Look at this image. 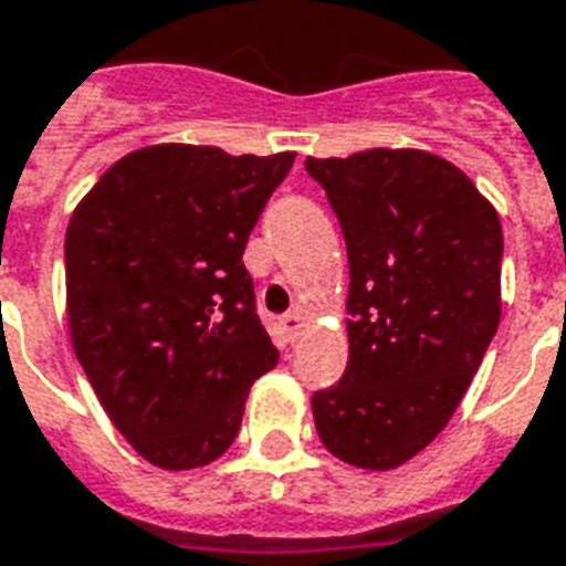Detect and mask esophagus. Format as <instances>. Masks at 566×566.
<instances>
[{
  "instance_id": "obj_1",
  "label": "esophagus",
  "mask_w": 566,
  "mask_h": 566,
  "mask_svg": "<svg viewBox=\"0 0 566 566\" xmlns=\"http://www.w3.org/2000/svg\"><path fill=\"white\" fill-rule=\"evenodd\" d=\"M303 326H305L303 312H287V315H282V329H284V336L291 338V342L300 336V329H303Z\"/></svg>"
}]
</instances>
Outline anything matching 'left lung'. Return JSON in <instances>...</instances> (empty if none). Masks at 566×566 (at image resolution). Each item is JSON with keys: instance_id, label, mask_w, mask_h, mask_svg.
I'll use <instances>...</instances> for the list:
<instances>
[{"instance_id": "8db88e82", "label": "left lung", "mask_w": 566, "mask_h": 566, "mask_svg": "<svg viewBox=\"0 0 566 566\" xmlns=\"http://www.w3.org/2000/svg\"><path fill=\"white\" fill-rule=\"evenodd\" d=\"M347 245V368L312 396L342 462L389 471L438 438L501 321L495 207L422 149L305 158Z\"/></svg>"}]
</instances>
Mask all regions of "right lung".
Wrapping results in <instances>:
<instances>
[{
  "instance_id": "obj_1",
  "label": "right lung",
  "mask_w": 566,
  "mask_h": 566,
  "mask_svg": "<svg viewBox=\"0 0 566 566\" xmlns=\"http://www.w3.org/2000/svg\"><path fill=\"white\" fill-rule=\"evenodd\" d=\"M291 165L294 153L146 146L71 216L74 354L113 426L155 468L216 462L251 384L279 363L242 251Z\"/></svg>"
}]
</instances>
